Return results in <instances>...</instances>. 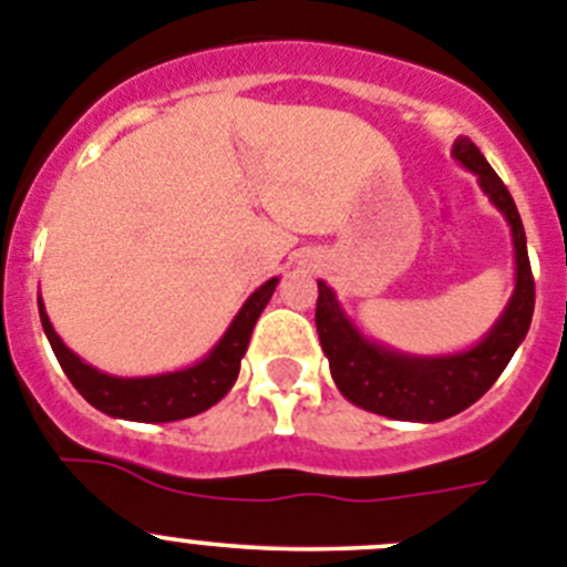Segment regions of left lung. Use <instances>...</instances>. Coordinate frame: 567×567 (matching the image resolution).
I'll list each match as a JSON object with an SVG mask.
<instances>
[{
	"label": "left lung",
	"instance_id": "left-lung-1",
	"mask_svg": "<svg viewBox=\"0 0 567 567\" xmlns=\"http://www.w3.org/2000/svg\"><path fill=\"white\" fill-rule=\"evenodd\" d=\"M452 155L477 175L488 200L512 226L517 285L503 316L494 321V328L483 336V341L452 355L395 353L390 347L361 336L359 328L344 316L333 290L319 282L316 330H319L321 350L330 361L336 386L350 404L395 421L435 423L472 406L499 379V372L506 370L514 350L532 328L534 277L517 206L497 172L488 166L486 157L468 137H457Z\"/></svg>",
	"mask_w": 567,
	"mask_h": 567
}]
</instances>
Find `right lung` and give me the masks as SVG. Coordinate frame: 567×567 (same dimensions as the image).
Instances as JSON below:
<instances>
[{"label":"right lung","instance_id":"1","mask_svg":"<svg viewBox=\"0 0 567 567\" xmlns=\"http://www.w3.org/2000/svg\"><path fill=\"white\" fill-rule=\"evenodd\" d=\"M279 279H268L259 285L246 305L239 308L223 339L214 344L212 353L195 367L177 372H163V375H144V379H118V375H106V372L95 370L86 361L70 350L59 333L50 324L44 305L39 302V316H42V328L48 333L50 347H53L55 359H59L61 370L68 372L70 384L81 392V395L101 410L104 415L124 417V421H141V423H166L181 421V417H192L206 412L214 406L234 386L239 375V361L246 355L248 341H251L254 324H257L259 313L265 310L268 299L274 296Z\"/></svg>","mask_w":567,"mask_h":567}]
</instances>
